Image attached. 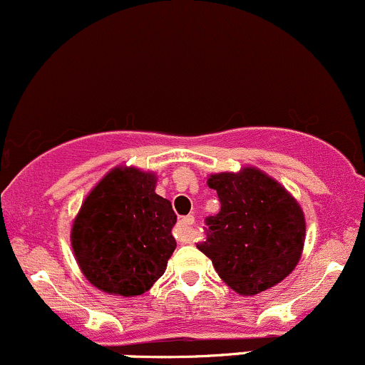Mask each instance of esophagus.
<instances>
[{
	"mask_svg": "<svg viewBox=\"0 0 365 365\" xmlns=\"http://www.w3.org/2000/svg\"><path fill=\"white\" fill-rule=\"evenodd\" d=\"M193 222H195L193 215H186V217H182L181 221L178 222L174 233H175V238H178L179 242L186 244V242L191 240V226H193Z\"/></svg>",
	"mask_w": 365,
	"mask_h": 365,
	"instance_id": "34e87169",
	"label": "esophagus"
}]
</instances>
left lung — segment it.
<instances>
[{"label": "left lung", "instance_id": "8db88e82", "mask_svg": "<svg viewBox=\"0 0 365 365\" xmlns=\"http://www.w3.org/2000/svg\"><path fill=\"white\" fill-rule=\"evenodd\" d=\"M209 186L217 191L221 210L205 219V240L197 247L212 259L219 277L242 296L284 280L304 245L299 203L254 167L210 175Z\"/></svg>", "mask_w": 365, "mask_h": 365}]
</instances>
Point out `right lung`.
I'll use <instances>...</instances> for the list:
<instances>
[{
  "label": "right lung",
  "instance_id": "add662e5",
  "mask_svg": "<svg viewBox=\"0 0 365 365\" xmlns=\"http://www.w3.org/2000/svg\"><path fill=\"white\" fill-rule=\"evenodd\" d=\"M156 178L115 168L74 219L71 245L81 272L101 291L139 296L163 275L175 249L172 203L155 193Z\"/></svg>",
  "mask_w": 365,
  "mask_h": 365
}]
</instances>
